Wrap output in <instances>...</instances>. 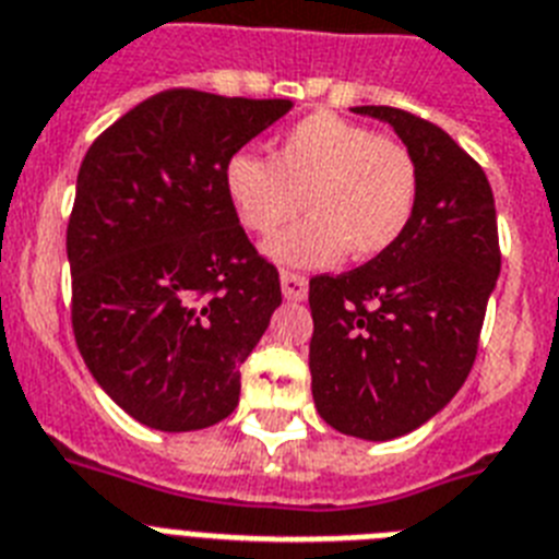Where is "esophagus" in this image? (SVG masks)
<instances>
[{
  "instance_id": "34e87169",
  "label": "esophagus",
  "mask_w": 559,
  "mask_h": 559,
  "mask_svg": "<svg viewBox=\"0 0 559 559\" xmlns=\"http://www.w3.org/2000/svg\"><path fill=\"white\" fill-rule=\"evenodd\" d=\"M307 287H310V281L298 275V272H281V293H284L287 301H304L307 298Z\"/></svg>"
}]
</instances>
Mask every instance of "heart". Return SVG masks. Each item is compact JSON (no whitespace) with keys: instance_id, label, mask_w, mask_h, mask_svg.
<instances>
[{"instance_id":"b5f03b06","label":"heart","mask_w":559,"mask_h":559,"mask_svg":"<svg viewBox=\"0 0 559 559\" xmlns=\"http://www.w3.org/2000/svg\"><path fill=\"white\" fill-rule=\"evenodd\" d=\"M224 189L243 229L278 233L266 243L272 261L326 266L338 258L384 255L407 233L419 194L411 148L338 115H310L278 140L275 160L235 152L224 166Z\"/></svg>"}]
</instances>
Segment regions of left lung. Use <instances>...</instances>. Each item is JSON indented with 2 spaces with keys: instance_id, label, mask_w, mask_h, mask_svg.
<instances>
[{
  "instance_id": "8db88e82",
  "label": "left lung",
  "mask_w": 559,
  "mask_h": 559,
  "mask_svg": "<svg viewBox=\"0 0 559 559\" xmlns=\"http://www.w3.org/2000/svg\"><path fill=\"white\" fill-rule=\"evenodd\" d=\"M353 111L393 126L419 194L396 247L310 281L312 399L330 428L388 442L437 416L468 379L500 238L491 183L451 134L402 108Z\"/></svg>"
}]
</instances>
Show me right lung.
Listing matches in <instances>:
<instances>
[{
  "label": "right lung",
  "instance_id": "obj_1",
  "mask_svg": "<svg viewBox=\"0 0 559 559\" xmlns=\"http://www.w3.org/2000/svg\"><path fill=\"white\" fill-rule=\"evenodd\" d=\"M289 99L171 88L85 154L68 221L71 324L97 384L154 430H201L238 407L240 365L281 304L224 166Z\"/></svg>",
  "mask_w": 559,
  "mask_h": 559
}]
</instances>
